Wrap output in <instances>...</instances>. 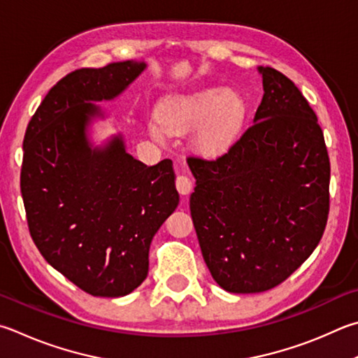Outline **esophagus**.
Masks as SVG:
<instances>
[{"mask_svg":"<svg viewBox=\"0 0 358 358\" xmlns=\"http://www.w3.org/2000/svg\"><path fill=\"white\" fill-rule=\"evenodd\" d=\"M175 186H177V191L181 196H189L192 192V180L186 175H178L177 181H175Z\"/></svg>","mask_w":358,"mask_h":358,"instance_id":"esophagus-1","label":"esophagus"}]
</instances>
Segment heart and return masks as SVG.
Instances as JSON below:
<instances>
[{"label": "heart", "instance_id": "heart-1", "mask_svg": "<svg viewBox=\"0 0 358 358\" xmlns=\"http://www.w3.org/2000/svg\"><path fill=\"white\" fill-rule=\"evenodd\" d=\"M244 113V100L235 90H200L162 103L158 115L148 122V133L153 139L164 141L167 133L183 134L196 129L192 138L196 150L216 157L231 144Z\"/></svg>", "mask_w": 358, "mask_h": 358}]
</instances>
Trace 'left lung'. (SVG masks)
Returning <instances> with one entry per match:
<instances>
[{"instance_id":"8db88e82","label":"left lung","mask_w":358,"mask_h":358,"mask_svg":"<svg viewBox=\"0 0 358 358\" xmlns=\"http://www.w3.org/2000/svg\"><path fill=\"white\" fill-rule=\"evenodd\" d=\"M253 125L216 159L189 157V208L205 263L236 294L280 285L320 244L330 161L317 117L289 78L258 67Z\"/></svg>"}]
</instances>
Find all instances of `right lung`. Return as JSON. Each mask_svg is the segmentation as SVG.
<instances>
[{
    "mask_svg": "<svg viewBox=\"0 0 358 358\" xmlns=\"http://www.w3.org/2000/svg\"><path fill=\"white\" fill-rule=\"evenodd\" d=\"M144 61L80 69L50 89L26 128L20 187L29 233L42 257L78 288L122 297L148 274L155 233L178 206L171 159L145 166L122 134L89 139L96 101L119 96Z\"/></svg>",
    "mask_w": 358,
    "mask_h": 358,
    "instance_id": "add662e5",
    "label": "right lung"
}]
</instances>
